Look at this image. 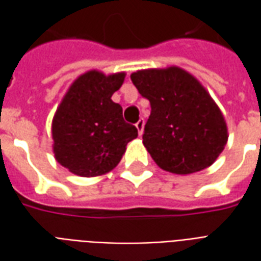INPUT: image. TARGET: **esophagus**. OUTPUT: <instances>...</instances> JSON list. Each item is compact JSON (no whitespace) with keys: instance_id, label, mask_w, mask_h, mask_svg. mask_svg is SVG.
I'll return each instance as SVG.
<instances>
[{"instance_id":"obj_1","label":"esophagus","mask_w":261,"mask_h":261,"mask_svg":"<svg viewBox=\"0 0 261 261\" xmlns=\"http://www.w3.org/2000/svg\"><path fill=\"white\" fill-rule=\"evenodd\" d=\"M144 124H145V121H144V119H140L138 121H137V130H138V134L140 136H142V133H144Z\"/></svg>"}]
</instances>
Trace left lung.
<instances>
[{
	"mask_svg": "<svg viewBox=\"0 0 261 261\" xmlns=\"http://www.w3.org/2000/svg\"><path fill=\"white\" fill-rule=\"evenodd\" d=\"M131 81L151 103L142 144L161 169L192 175L217 161L228 125L208 91L186 69H138Z\"/></svg>",
	"mask_w": 261,
	"mask_h": 261,
	"instance_id": "left-lung-1",
	"label": "left lung"
}]
</instances>
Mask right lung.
<instances>
[{"label": "right lung", "mask_w": 261, "mask_h": 261, "mask_svg": "<svg viewBox=\"0 0 261 261\" xmlns=\"http://www.w3.org/2000/svg\"><path fill=\"white\" fill-rule=\"evenodd\" d=\"M125 72L106 75L91 69L69 85L51 121L54 158L76 176L95 177L113 170L127 144L138 136L125 123L123 108L112 95L123 85Z\"/></svg>", "instance_id": "add662e5"}]
</instances>
